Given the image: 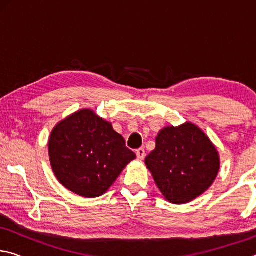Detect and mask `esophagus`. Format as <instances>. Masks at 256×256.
Masks as SVG:
<instances>
[{
  "label": "esophagus",
  "instance_id": "1",
  "mask_svg": "<svg viewBox=\"0 0 256 256\" xmlns=\"http://www.w3.org/2000/svg\"><path fill=\"white\" fill-rule=\"evenodd\" d=\"M136 157H138V160L144 159V157H146V151H144V149H142V148L136 150Z\"/></svg>",
  "mask_w": 256,
  "mask_h": 256
}]
</instances>
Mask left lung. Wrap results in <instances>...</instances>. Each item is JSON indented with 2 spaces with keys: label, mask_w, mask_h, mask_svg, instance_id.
Returning a JSON list of instances; mask_svg holds the SVG:
<instances>
[{
  "label": "left lung",
  "mask_w": 256,
  "mask_h": 256,
  "mask_svg": "<svg viewBox=\"0 0 256 256\" xmlns=\"http://www.w3.org/2000/svg\"><path fill=\"white\" fill-rule=\"evenodd\" d=\"M144 162L164 200L172 204H185L200 196L220 170L216 146L190 122L160 130L156 149Z\"/></svg>",
  "instance_id": "obj_1"
}]
</instances>
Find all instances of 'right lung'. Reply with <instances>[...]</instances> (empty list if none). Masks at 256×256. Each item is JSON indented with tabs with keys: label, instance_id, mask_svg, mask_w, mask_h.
Returning a JSON list of instances; mask_svg holds the SVG:
<instances>
[{
	"label": "right lung",
	"instance_id": "obj_1",
	"mask_svg": "<svg viewBox=\"0 0 256 256\" xmlns=\"http://www.w3.org/2000/svg\"><path fill=\"white\" fill-rule=\"evenodd\" d=\"M48 154L60 183L86 198L105 194L136 157L112 123L89 108L73 112L55 125Z\"/></svg>",
	"mask_w": 256,
	"mask_h": 256
}]
</instances>
